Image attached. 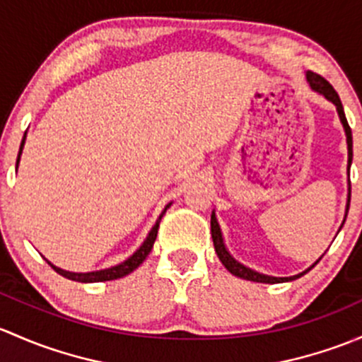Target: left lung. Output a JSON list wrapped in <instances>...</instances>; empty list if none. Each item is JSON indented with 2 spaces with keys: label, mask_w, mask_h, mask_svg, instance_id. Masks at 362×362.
Segmentation results:
<instances>
[{
  "label": "left lung",
  "mask_w": 362,
  "mask_h": 362,
  "mask_svg": "<svg viewBox=\"0 0 362 362\" xmlns=\"http://www.w3.org/2000/svg\"><path fill=\"white\" fill-rule=\"evenodd\" d=\"M307 81L308 85H310L312 90H315L317 94L324 95L327 100H331V103L337 106V111H338V117H340V122L341 125H344L345 129V136H347V148H349V170H350V163H352V130H350L349 127V122H347V117H345V111H344V106H341V100L338 98L337 90H334L333 87L329 85V81L324 80L320 74H315L312 73V71H307ZM350 176V173H349ZM349 207H350V177H349V197H347V209H345V218L344 221H341V226H344L345 219H347V212H349ZM340 226V230H341ZM338 230V232H340ZM211 235H212V242H214V249H216V255H218V258L221 259V263L225 264L226 270L230 272V274H233L235 277H240V279H245V281H252V282H264V284H279V282H288V281H294V279L301 277V275H305L307 272H310L312 268L315 267L320 262V258L315 262L312 267H308L307 270L301 272V274L298 275H293V277H272V275H263L259 274V272H255L251 270V268L244 267L242 263H238L235 258H233L232 255L228 252V249H226L225 245V240H223V233H221V228H219L218 225V219H216V214L212 212L211 216Z\"/></svg>",
  "instance_id": "8db88e82"
}]
</instances>
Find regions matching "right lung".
Instances as JSON below:
<instances>
[{"mask_svg":"<svg viewBox=\"0 0 362 362\" xmlns=\"http://www.w3.org/2000/svg\"><path fill=\"white\" fill-rule=\"evenodd\" d=\"M24 143H25V134L24 137H22V143H21V150H18V156H17V167H18V160H21V153H22V148H24ZM170 207L165 206V209L162 211V214L158 216V219H156L155 226L151 228V232L148 233L146 240L143 242V245H141L139 249H137L136 252H134L130 258H127L125 262H122L120 264H117V267H111V268H104V270H98V272H85V274H76V272H66L62 270V268L55 267V264H52L48 262L52 268H54L57 274H61L62 277L69 279V281H76V282H104V281H115V279H120V277H125V275H129L130 272L136 270L137 267H139L141 263L146 259V256L150 255L151 247H153L155 244V238H156V233H158V225H160V219H162V216L165 214L167 209Z\"/></svg>","mask_w":362,"mask_h":362,"instance_id":"obj_1","label":"right lung"}]
</instances>
